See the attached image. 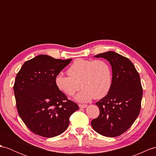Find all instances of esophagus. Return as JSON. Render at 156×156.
<instances>
[{
    "label": "esophagus",
    "mask_w": 156,
    "mask_h": 156,
    "mask_svg": "<svg viewBox=\"0 0 156 156\" xmlns=\"http://www.w3.org/2000/svg\"><path fill=\"white\" fill-rule=\"evenodd\" d=\"M87 105H83V104H79V108H85V107H87Z\"/></svg>",
    "instance_id": "obj_1"
}]
</instances>
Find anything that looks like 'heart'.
<instances>
[{
  "label": "heart",
  "instance_id": "1",
  "mask_svg": "<svg viewBox=\"0 0 156 156\" xmlns=\"http://www.w3.org/2000/svg\"><path fill=\"white\" fill-rule=\"evenodd\" d=\"M69 75L59 73L55 76L57 87L68 96H76V100L87 102L94 98L100 99L107 94L112 84V71L109 64L104 60L75 59L67 70ZM81 85H80V84Z\"/></svg>",
  "mask_w": 156,
  "mask_h": 156
}]
</instances>
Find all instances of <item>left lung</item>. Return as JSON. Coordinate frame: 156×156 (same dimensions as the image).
Listing matches in <instances>:
<instances>
[{"label":"left lung","instance_id":"left-lung-1","mask_svg":"<svg viewBox=\"0 0 156 156\" xmlns=\"http://www.w3.org/2000/svg\"><path fill=\"white\" fill-rule=\"evenodd\" d=\"M94 57L108 61L112 77L109 92L96 102L100 114L91 126L102 136L116 137L128 130L139 115L143 93L140 77L131 61L115 51Z\"/></svg>","mask_w":156,"mask_h":156}]
</instances>
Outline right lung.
Wrapping results in <instances>:
<instances>
[{"mask_svg": "<svg viewBox=\"0 0 156 156\" xmlns=\"http://www.w3.org/2000/svg\"><path fill=\"white\" fill-rule=\"evenodd\" d=\"M71 61L40 55L26 61L17 73L13 88L18 112L34 134L45 138L62 134L79 109L55 83V76Z\"/></svg>", "mask_w": 156, "mask_h": 156, "instance_id": "right-lung-1", "label": "right lung"}]
</instances>
